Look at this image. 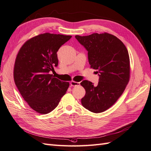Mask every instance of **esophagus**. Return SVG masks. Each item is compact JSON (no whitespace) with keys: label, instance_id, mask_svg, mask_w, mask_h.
Instances as JSON below:
<instances>
[{"label":"esophagus","instance_id":"1","mask_svg":"<svg viewBox=\"0 0 151 151\" xmlns=\"http://www.w3.org/2000/svg\"><path fill=\"white\" fill-rule=\"evenodd\" d=\"M70 84H71V86H80V83L75 82V81H71V83H70Z\"/></svg>","mask_w":151,"mask_h":151}]
</instances>
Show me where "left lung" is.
<instances>
[{"label": "left lung", "mask_w": 151, "mask_h": 151, "mask_svg": "<svg viewBox=\"0 0 151 151\" xmlns=\"http://www.w3.org/2000/svg\"><path fill=\"white\" fill-rule=\"evenodd\" d=\"M75 38L88 52L91 68L96 69L99 76L96 86L88 80L80 83L86 90L82 104L91 112L101 113L117 101L129 81L128 51L120 39L107 33Z\"/></svg>", "instance_id": "8db88e82"}]
</instances>
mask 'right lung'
<instances>
[{"label": "right lung", "instance_id": "1", "mask_svg": "<svg viewBox=\"0 0 151 151\" xmlns=\"http://www.w3.org/2000/svg\"><path fill=\"white\" fill-rule=\"evenodd\" d=\"M72 36L45 33L31 38L17 54L13 76L15 85L28 105L38 113L57 107L69 83L51 75L58 64L57 51Z\"/></svg>", "mask_w": 151, "mask_h": 151}]
</instances>
